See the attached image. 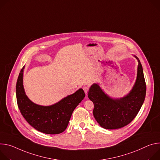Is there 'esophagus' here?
Instances as JSON below:
<instances>
[{
  "label": "esophagus",
  "mask_w": 160,
  "mask_h": 160,
  "mask_svg": "<svg viewBox=\"0 0 160 160\" xmlns=\"http://www.w3.org/2000/svg\"><path fill=\"white\" fill-rule=\"evenodd\" d=\"M83 90H84V92H85L86 95H87L88 92V90H89V89H88V88L87 86H84V87H83Z\"/></svg>",
  "instance_id": "esophagus-1"
}]
</instances>
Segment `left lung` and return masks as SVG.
Wrapping results in <instances>:
<instances>
[{
  "mask_svg": "<svg viewBox=\"0 0 160 160\" xmlns=\"http://www.w3.org/2000/svg\"><path fill=\"white\" fill-rule=\"evenodd\" d=\"M138 60L137 76L130 92L121 98H112L105 94L98 84H93L88 92V98L94 104L93 116L105 129L113 130L125 127L136 117L142 105L146 93L142 66Z\"/></svg>",
  "mask_w": 160,
  "mask_h": 160,
  "instance_id": "8db88e82",
  "label": "left lung"
}]
</instances>
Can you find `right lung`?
<instances>
[{
	"instance_id": "right-lung-1",
	"label": "right lung",
	"mask_w": 160,
	"mask_h": 160,
	"mask_svg": "<svg viewBox=\"0 0 160 160\" xmlns=\"http://www.w3.org/2000/svg\"><path fill=\"white\" fill-rule=\"evenodd\" d=\"M23 69L18 78L16 93L18 108L26 121L39 132L46 134H59L67 128L75 108L82 100L85 93L80 88L60 102L49 106L32 102L26 95L23 85Z\"/></svg>"
}]
</instances>
